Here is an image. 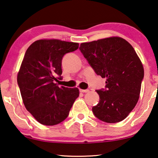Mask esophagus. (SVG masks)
<instances>
[{"instance_id": "obj_1", "label": "esophagus", "mask_w": 158, "mask_h": 158, "mask_svg": "<svg viewBox=\"0 0 158 158\" xmlns=\"http://www.w3.org/2000/svg\"><path fill=\"white\" fill-rule=\"evenodd\" d=\"M80 92H81V93H88V92H89V90H88V89H86V90H83V89H81V90H80Z\"/></svg>"}]
</instances>
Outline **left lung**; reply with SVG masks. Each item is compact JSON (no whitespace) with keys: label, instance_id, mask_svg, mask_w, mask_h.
<instances>
[{"label":"left lung","instance_id":"1","mask_svg":"<svg viewBox=\"0 0 158 158\" xmlns=\"http://www.w3.org/2000/svg\"><path fill=\"white\" fill-rule=\"evenodd\" d=\"M79 49L95 73L106 78V88L96 90L100 100L93 114L107 123L123 120L138 101L144 77L135 51L120 37L83 43Z\"/></svg>","mask_w":158,"mask_h":158}]
</instances>
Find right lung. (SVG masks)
Instances as JSON below:
<instances>
[{
	"label": "right lung",
	"instance_id": "obj_1",
	"mask_svg": "<svg viewBox=\"0 0 158 158\" xmlns=\"http://www.w3.org/2000/svg\"><path fill=\"white\" fill-rule=\"evenodd\" d=\"M78 46L77 43L38 40L25 53L18 85L27 110L41 124L55 125L63 122L79 96L77 88L59 87L56 83L62 80L64 55L76 51Z\"/></svg>",
	"mask_w": 158,
	"mask_h": 158
}]
</instances>
